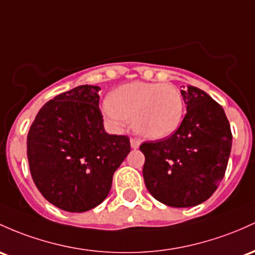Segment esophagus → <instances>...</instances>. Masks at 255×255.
<instances>
[{"mask_svg": "<svg viewBox=\"0 0 255 255\" xmlns=\"http://www.w3.org/2000/svg\"><path fill=\"white\" fill-rule=\"evenodd\" d=\"M130 146H132V149H138L140 146V140L135 138H130Z\"/></svg>", "mask_w": 255, "mask_h": 255, "instance_id": "obj_1", "label": "esophagus"}]
</instances>
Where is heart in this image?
I'll use <instances>...</instances> for the list:
<instances>
[{
  "instance_id": "obj_1",
  "label": "heart",
  "mask_w": 255,
  "mask_h": 255,
  "mask_svg": "<svg viewBox=\"0 0 255 255\" xmlns=\"http://www.w3.org/2000/svg\"><path fill=\"white\" fill-rule=\"evenodd\" d=\"M184 110L185 103L177 87L157 82L117 87L103 109L115 127H123L132 120L134 130L150 140H161L177 132Z\"/></svg>"
}]
</instances>
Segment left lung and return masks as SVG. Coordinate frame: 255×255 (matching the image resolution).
Here are the masks:
<instances>
[{
    "label": "left lung",
    "instance_id": "obj_1",
    "mask_svg": "<svg viewBox=\"0 0 255 255\" xmlns=\"http://www.w3.org/2000/svg\"><path fill=\"white\" fill-rule=\"evenodd\" d=\"M186 115L177 132L145 141V185L163 205L185 208L208 200L223 180L232 145L224 109L194 86L181 91Z\"/></svg>",
    "mask_w": 255,
    "mask_h": 255
}]
</instances>
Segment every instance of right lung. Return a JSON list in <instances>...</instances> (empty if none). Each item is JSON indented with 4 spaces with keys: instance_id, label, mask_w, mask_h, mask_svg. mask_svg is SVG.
<instances>
[{
    "instance_id": "add662e5",
    "label": "right lung",
    "mask_w": 255,
    "mask_h": 255,
    "mask_svg": "<svg viewBox=\"0 0 255 255\" xmlns=\"http://www.w3.org/2000/svg\"><path fill=\"white\" fill-rule=\"evenodd\" d=\"M100 88L83 85L41 108L27 134L33 183L48 202L82 213L108 197L115 170L130 151L129 138L108 134Z\"/></svg>"
}]
</instances>
